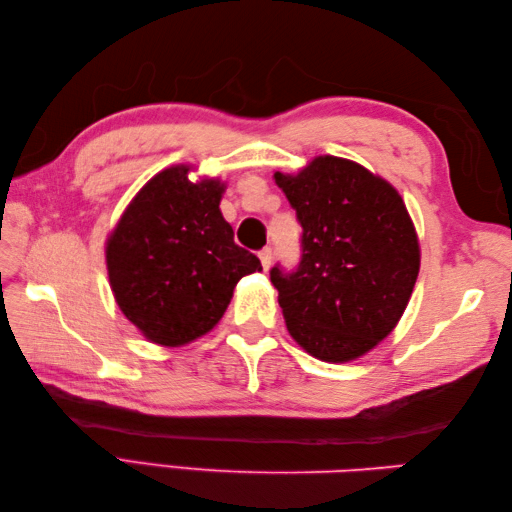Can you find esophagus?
<instances>
[{
  "mask_svg": "<svg viewBox=\"0 0 512 512\" xmlns=\"http://www.w3.org/2000/svg\"><path fill=\"white\" fill-rule=\"evenodd\" d=\"M259 259H262V266H264V270H268V268H270V264H273V250H270L268 246H266V248H262V250H259Z\"/></svg>",
  "mask_w": 512,
  "mask_h": 512,
  "instance_id": "esophagus-1",
  "label": "esophagus"
}]
</instances>
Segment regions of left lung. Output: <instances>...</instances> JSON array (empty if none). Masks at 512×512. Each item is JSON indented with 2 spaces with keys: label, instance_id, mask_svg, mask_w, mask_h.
I'll list each match as a JSON object with an SVG mask.
<instances>
[{
  "label": "left lung",
  "instance_id": "left-lung-1",
  "mask_svg": "<svg viewBox=\"0 0 512 512\" xmlns=\"http://www.w3.org/2000/svg\"><path fill=\"white\" fill-rule=\"evenodd\" d=\"M301 224L297 268L270 270L288 332L328 363L354 361L396 328L420 270L407 206L352 160L319 156L297 176L275 173Z\"/></svg>",
  "mask_w": 512,
  "mask_h": 512
}]
</instances>
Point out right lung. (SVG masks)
Returning a JSON list of instances; mask_svg holds the SVG:
<instances>
[{"label":"right lung","instance_id":"add662e5","mask_svg":"<svg viewBox=\"0 0 512 512\" xmlns=\"http://www.w3.org/2000/svg\"><path fill=\"white\" fill-rule=\"evenodd\" d=\"M187 165L151 178L107 239L118 308L149 341L178 347L213 330L237 281L262 270L237 246L220 200V180H189Z\"/></svg>","mask_w":512,"mask_h":512}]
</instances>
